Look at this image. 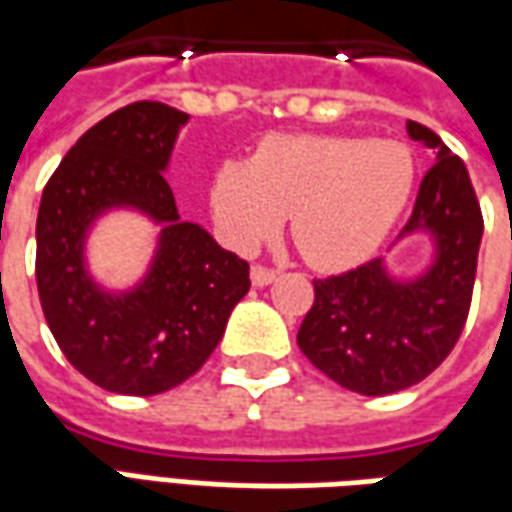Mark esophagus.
I'll return each instance as SVG.
<instances>
[{
	"instance_id": "esophagus-1",
	"label": "esophagus",
	"mask_w": 512,
	"mask_h": 512,
	"mask_svg": "<svg viewBox=\"0 0 512 512\" xmlns=\"http://www.w3.org/2000/svg\"><path fill=\"white\" fill-rule=\"evenodd\" d=\"M274 280H277V271H274V268L252 266V285L263 288V285H271Z\"/></svg>"
}]
</instances>
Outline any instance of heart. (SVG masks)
I'll return each mask as SVG.
<instances>
[{
  "instance_id": "heart-1",
  "label": "heart",
  "mask_w": 512,
  "mask_h": 512,
  "mask_svg": "<svg viewBox=\"0 0 512 512\" xmlns=\"http://www.w3.org/2000/svg\"><path fill=\"white\" fill-rule=\"evenodd\" d=\"M413 188L416 160L405 144L274 135L249 163H221L210 182V210L241 252L277 235L291 213L299 255L321 271H343L380 249Z\"/></svg>"
}]
</instances>
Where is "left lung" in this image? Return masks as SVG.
Returning <instances> with one entry per match:
<instances>
[{
    "instance_id": "1",
    "label": "left lung",
    "mask_w": 512,
    "mask_h": 512,
    "mask_svg": "<svg viewBox=\"0 0 512 512\" xmlns=\"http://www.w3.org/2000/svg\"><path fill=\"white\" fill-rule=\"evenodd\" d=\"M407 135L435 149V166L421 180L399 241L430 235V266L396 280L374 257L346 274L313 280L316 299L296 335L318 371L363 396L405 391L441 366L463 332L477 274L482 213L466 163L418 121H407Z\"/></svg>"
}]
</instances>
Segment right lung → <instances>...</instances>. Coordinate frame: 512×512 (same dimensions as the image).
I'll use <instances>...</instances> for the list:
<instances>
[{"mask_svg": "<svg viewBox=\"0 0 512 512\" xmlns=\"http://www.w3.org/2000/svg\"><path fill=\"white\" fill-rule=\"evenodd\" d=\"M188 113L132 102L94 124L49 177L35 224V280L46 324L82 377L124 396H155L194 377L249 291V263L182 221L163 171ZM161 224L145 280L107 292L84 241L110 209Z\"/></svg>", "mask_w": 512, "mask_h": 512, "instance_id": "obj_1", "label": "right lung"}]
</instances>
